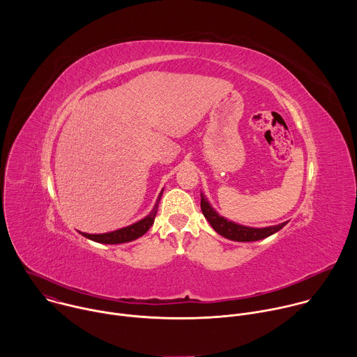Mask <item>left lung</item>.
<instances>
[{
    "mask_svg": "<svg viewBox=\"0 0 357 357\" xmlns=\"http://www.w3.org/2000/svg\"><path fill=\"white\" fill-rule=\"evenodd\" d=\"M200 208L202 213L208 219L211 226L223 237L234 240V241H257L263 240L278 230H281L288 222H284L277 226H270V227H263V229H252V227H245L236 225L233 222L226 220L225 218L219 216L213 208L209 205V202L205 199V196L200 195Z\"/></svg>",
    "mask_w": 357,
    "mask_h": 357,
    "instance_id": "8db88e82",
    "label": "left lung"
}]
</instances>
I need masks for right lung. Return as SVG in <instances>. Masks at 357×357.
I'll return each instance as SVG.
<instances>
[{"label":"right lung","mask_w":357,"mask_h":357,"mask_svg":"<svg viewBox=\"0 0 357 357\" xmlns=\"http://www.w3.org/2000/svg\"><path fill=\"white\" fill-rule=\"evenodd\" d=\"M161 196H162V192L160 193V196L157 199L154 209L151 211V213L146 218H144L142 220H139V222H137V223H134L128 227H124V229H120V230H116V231H112V233H105V234H87V233H82V234L84 237L90 238V240H93V241L105 243V244H120V243L132 241V240L141 237L142 234H145L149 230V227L154 225Z\"/></svg>","instance_id":"add662e5"}]
</instances>
